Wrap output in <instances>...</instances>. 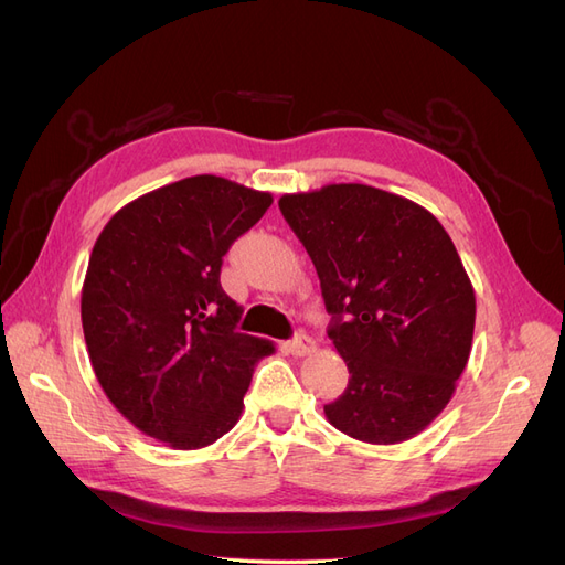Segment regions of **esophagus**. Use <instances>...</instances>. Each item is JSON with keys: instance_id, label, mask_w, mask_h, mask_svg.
Instances as JSON below:
<instances>
[{"instance_id": "34e87169", "label": "esophagus", "mask_w": 565, "mask_h": 565, "mask_svg": "<svg viewBox=\"0 0 565 565\" xmlns=\"http://www.w3.org/2000/svg\"><path fill=\"white\" fill-rule=\"evenodd\" d=\"M287 349H289V353H292V355L303 358V355H309V353H313V351H316V341H313L311 337H303V334H299V337H295L292 341H289Z\"/></svg>"}]
</instances>
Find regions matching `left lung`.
Returning <instances> with one entry per match:
<instances>
[{
    "instance_id": "8db88e82",
    "label": "left lung",
    "mask_w": 565,
    "mask_h": 565,
    "mask_svg": "<svg viewBox=\"0 0 565 565\" xmlns=\"http://www.w3.org/2000/svg\"><path fill=\"white\" fill-rule=\"evenodd\" d=\"M309 252L330 339L349 386L324 417L355 440L396 446L424 431L465 372L476 295L440 221L365 183H330L278 200Z\"/></svg>"
}]
</instances>
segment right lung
<instances>
[{
    "mask_svg": "<svg viewBox=\"0 0 565 565\" xmlns=\"http://www.w3.org/2000/svg\"><path fill=\"white\" fill-rule=\"evenodd\" d=\"M273 195L200 174L131 200L100 231L82 285V330L117 413L174 450L228 434L273 341L235 332L224 254Z\"/></svg>",
    "mask_w": 565,
    "mask_h": 565,
    "instance_id": "add662e5",
    "label": "right lung"
}]
</instances>
